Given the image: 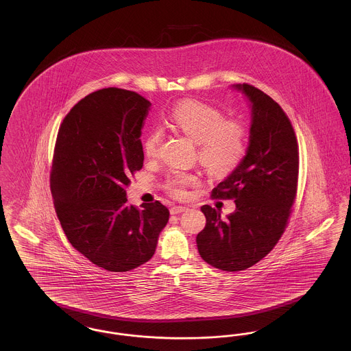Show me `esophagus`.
I'll return each mask as SVG.
<instances>
[{"instance_id":"1","label":"esophagus","mask_w":351,"mask_h":351,"mask_svg":"<svg viewBox=\"0 0 351 351\" xmlns=\"http://www.w3.org/2000/svg\"><path fill=\"white\" fill-rule=\"evenodd\" d=\"M185 210H188V208L186 206H180V205H175V206H172L169 209L171 215H179V213H183Z\"/></svg>"}]
</instances>
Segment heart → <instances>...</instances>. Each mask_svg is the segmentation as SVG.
I'll list each match as a JSON object with an SVG mask.
<instances>
[{"instance_id": "obj_1", "label": "heart", "mask_w": 351, "mask_h": 351, "mask_svg": "<svg viewBox=\"0 0 351 351\" xmlns=\"http://www.w3.org/2000/svg\"><path fill=\"white\" fill-rule=\"evenodd\" d=\"M168 122L197 143L201 165L212 175H228L241 165L247 149V134L239 121L225 119L215 106L196 100L176 104L168 114ZM163 134L154 129L143 141V151L154 156ZM199 183V178L189 172H176L169 178L168 192L184 197L186 188Z\"/></svg>"}]
</instances>
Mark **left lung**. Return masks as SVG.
I'll list each match as a JSON object with an SVG mask.
<instances>
[{
    "label": "left lung",
    "instance_id": "obj_1",
    "mask_svg": "<svg viewBox=\"0 0 351 351\" xmlns=\"http://www.w3.org/2000/svg\"><path fill=\"white\" fill-rule=\"evenodd\" d=\"M250 102L249 146L241 165L212 191L213 199H233L226 218L209 205L196 237L201 258L222 271H242L275 247L296 199L299 145L278 102L249 84H235Z\"/></svg>",
    "mask_w": 351,
    "mask_h": 351
}]
</instances>
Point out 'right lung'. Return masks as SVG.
<instances>
[{"mask_svg":"<svg viewBox=\"0 0 351 351\" xmlns=\"http://www.w3.org/2000/svg\"><path fill=\"white\" fill-rule=\"evenodd\" d=\"M151 102L104 88L79 101L55 143L50 186L69 243L97 267L125 272L149 262L169 212L159 201L126 204V186L143 166L141 142Z\"/></svg>","mask_w":351,"mask_h":351,"instance_id":"obj_1","label":"right lung"}]
</instances>
